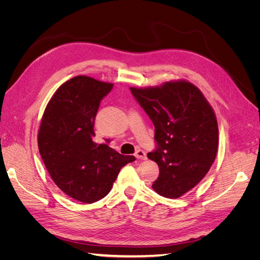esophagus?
<instances>
[{"label":"esophagus","instance_id":"1","mask_svg":"<svg viewBox=\"0 0 260 260\" xmlns=\"http://www.w3.org/2000/svg\"><path fill=\"white\" fill-rule=\"evenodd\" d=\"M135 155L138 159H141V160H145L147 158L146 153L144 151H142V149H138Z\"/></svg>","mask_w":260,"mask_h":260}]
</instances>
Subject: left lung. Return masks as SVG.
I'll use <instances>...</instances> for the list:
<instances>
[{
  "label": "left lung",
  "mask_w": 260,
  "mask_h": 260,
  "mask_svg": "<svg viewBox=\"0 0 260 260\" xmlns=\"http://www.w3.org/2000/svg\"><path fill=\"white\" fill-rule=\"evenodd\" d=\"M130 91L155 127L156 148L147 154L159 167L154 191L178 199L201 182L216 158L215 113L202 92L187 81Z\"/></svg>",
  "instance_id": "1"
}]
</instances>
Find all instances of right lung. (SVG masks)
Segmentation results:
<instances>
[{"mask_svg": "<svg viewBox=\"0 0 260 260\" xmlns=\"http://www.w3.org/2000/svg\"><path fill=\"white\" fill-rule=\"evenodd\" d=\"M113 85L86 76L72 78L54 93L39 129V152L51 178L65 194L82 203L105 198L120 169L136 160L109 147V139L93 141L101 101Z\"/></svg>", "mask_w": 260, "mask_h": 260, "instance_id": "right-lung-1", "label": "right lung"}]
</instances>
